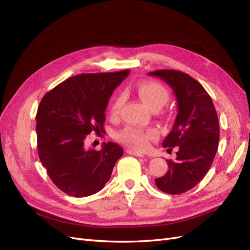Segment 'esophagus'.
Here are the masks:
<instances>
[{
	"label": "esophagus",
	"mask_w": 250,
	"mask_h": 250,
	"mask_svg": "<svg viewBox=\"0 0 250 250\" xmlns=\"http://www.w3.org/2000/svg\"><path fill=\"white\" fill-rule=\"evenodd\" d=\"M127 153L130 154V155H134V156H139V157H144L145 155H144L143 153L141 152H138V151H134V150H131V149H128L127 150Z\"/></svg>",
	"instance_id": "34e87169"
}]
</instances>
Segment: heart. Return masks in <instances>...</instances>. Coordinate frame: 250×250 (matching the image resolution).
Listing matches in <instances>:
<instances>
[{
	"label": "heart",
	"instance_id": "obj_1",
	"mask_svg": "<svg viewBox=\"0 0 250 250\" xmlns=\"http://www.w3.org/2000/svg\"><path fill=\"white\" fill-rule=\"evenodd\" d=\"M137 93L151 109H160L169 100V92L163 84L155 81H141L137 84ZM122 106V97H117L110 105L109 113L112 118L118 117ZM155 128H139L128 126L118 134L119 141L135 150H145L151 141L157 138Z\"/></svg>",
	"mask_w": 250,
	"mask_h": 250
}]
</instances>
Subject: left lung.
Returning <instances> with one entry per match:
<instances>
[{"label": "left lung", "instance_id": "left-lung-1", "mask_svg": "<svg viewBox=\"0 0 250 250\" xmlns=\"http://www.w3.org/2000/svg\"><path fill=\"white\" fill-rule=\"evenodd\" d=\"M149 75L172 87L178 108L172 130L163 142L168 151L176 147V158L167 161L169 170L155 179V185L167 194L185 193L207 175L214 162L220 133L217 112L207 90L190 75L176 70Z\"/></svg>", "mask_w": 250, "mask_h": 250}]
</instances>
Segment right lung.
Wrapping results in <instances>:
<instances>
[{
    "label": "right lung",
    "mask_w": 250,
    "mask_h": 250,
    "mask_svg": "<svg viewBox=\"0 0 250 250\" xmlns=\"http://www.w3.org/2000/svg\"><path fill=\"white\" fill-rule=\"evenodd\" d=\"M129 72L76 75L42 97L36 113L37 151L53 184L65 194L86 197L102 190L123 155L116 143L96 150L86 149L84 142L90 132L104 131L109 98Z\"/></svg>",
    "instance_id": "add662e5"
}]
</instances>
